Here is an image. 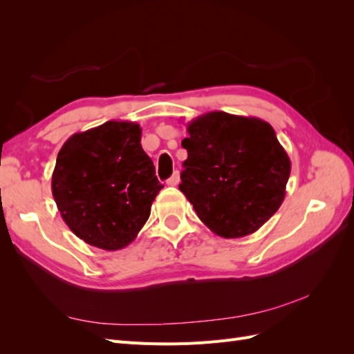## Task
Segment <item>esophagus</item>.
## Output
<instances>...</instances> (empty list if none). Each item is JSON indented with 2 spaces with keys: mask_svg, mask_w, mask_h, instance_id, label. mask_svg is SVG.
<instances>
[{
  "mask_svg": "<svg viewBox=\"0 0 354 354\" xmlns=\"http://www.w3.org/2000/svg\"><path fill=\"white\" fill-rule=\"evenodd\" d=\"M178 183H180V174H178V171H176V173L167 180V185L168 186H177Z\"/></svg>",
  "mask_w": 354,
  "mask_h": 354,
  "instance_id": "esophagus-1",
  "label": "esophagus"
}]
</instances>
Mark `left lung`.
Segmentation results:
<instances>
[{
  "label": "left lung",
  "mask_w": 354,
  "mask_h": 354,
  "mask_svg": "<svg viewBox=\"0 0 354 354\" xmlns=\"http://www.w3.org/2000/svg\"><path fill=\"white\" fill-rule=\"evenodd\" d=\"M180 190L199 220L226 239L259 230L279 209L291 160L269 122L221 111L187 124Z\"/></svg>",
  "instance_id": "obj_1"
}]
</instances>
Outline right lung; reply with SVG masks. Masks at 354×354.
<instances>
[{
  "label": "right lung",
  "instance_id": "obj_1",
  "mask_svg": "<svg viewBox=\"0 0 354 354\" xmlns=\"http://www.w3.org/2000/svg\"><path fill=\"white\" fill-rule=\"evenodd\" d=\"M140 140L138 124L108 121L75 133L59 151L53 198L68 227L85 243L122 250L151 216L164 186Z\"/></svg>",
  "mask_w": 354,
  "mask_h": 354
}]
</instances>
